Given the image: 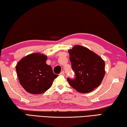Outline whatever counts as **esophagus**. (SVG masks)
I'll use <instances>...</instances> for the list:
<instances>
[{
  "instance_id": "34e87169",
  "label": "esophagus",
  "mask_w": 127,
  "mask_h": 127,
  "mask_svg": "<svg viewBox=\"0 0 127 127\" xmlns=\"http://www.w3.org/2000/svg\"><path fill=\"white\" fill-rule=\"evenodd\" d=\"M60 75H65V72H64V71H62L60 72Z\"/></svg>"
}]
</instances>
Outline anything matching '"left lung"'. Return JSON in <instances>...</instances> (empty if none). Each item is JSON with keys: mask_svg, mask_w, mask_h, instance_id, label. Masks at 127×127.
<instances>
[{"mask_svg": "<svg viewBox=\"0 0 127 127\" xmlns=\"http://www.w3.org/2000/svg\"><path fill=\"white\" fill-rule=\"evenodd\" d=\"M71 68L75 78L67 80L72 88L81 93H88L98 87L105 74V62L97 54L81 45L68 50Z\"/></svg>", "mask_w": 127, "mask_h": 127, "instance_id": "left-lung-1", "label": "left lung"}]
</instances>
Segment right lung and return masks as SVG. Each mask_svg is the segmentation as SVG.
Wrapping results in <instances>:
<instances>
[{
    "mask_svg": "<svg viewBox=\"0 0 127 127\" xmlns=\"http://www.w3.org/2000/svg\"><path fill=\"white\" fill-rule=\"evenodd\" d=\"M47 57L38 53L26 56L17 64L16 69L20 84L32 94H41L51 88L58 75L46 64Z\"/></svg>",
    "mask_w": 127,
    "mask_h": 127,
    "instance_id": "1",
    "label": "right lung"
}]
</instances>
